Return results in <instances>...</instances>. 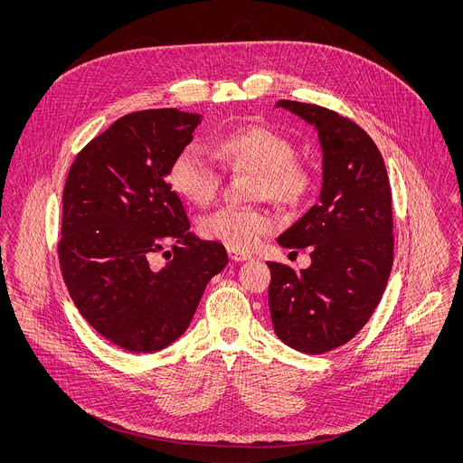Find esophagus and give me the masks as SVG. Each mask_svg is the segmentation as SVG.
I'll return each mask as SVG.
<instances>
[{"label":"esophagus","mask_w":463,"mask_h":463,"mask_svg":"<svg viewBox=\"0 0 463 463\" xmlns=\"http://www.w3.org/2000/svg\"><path fill=\"white\" fill-rule=\"evenodd\" d=\"M227 254H229V258H231L232 261H245V260L250 258L249 254H245V252H241V250H238V249H232V247H227Z\"/></svg>","instance_id":"1"}]
</instances>
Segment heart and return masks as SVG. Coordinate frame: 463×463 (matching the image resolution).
Segmentation results:
<instances>
[{"mask_svg":"<svg viewBox=\"0 0 463 463\" xmlns=\"http://www.w3.org/2000/svg\"><path fill=\"white\" fill-rule=\"evenodd\" d=\"M214 154L229 172L252 174L250 195L291 207L304 200L311 186L307 166L295 159V145L279 131L249 124L223 134ZM168 181L172 188L194 205H209L220 192L222 170L194 145L174 157ZM273 216L261 207H222L207 214L202 234L238 250H252L273 227Z\"/></svg>","mask_w":463,"mask_h":463,"instance_id":"heart-1","label":"heart"}]
</instances>
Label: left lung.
Masks as SVG:
<instances>
[{
	"label": "left lung",
	"instance_id": "1",
	"mask_svg": "<svg viewBox=\"0 0 463 463\" xmlns=\"http://www.w3.org/2000/svg\"><path fill=\"white\" fill-rule=\"evenodd\" d=\"M317 128L322 190L282 247H309L311 266L271 269L269 309L275 334L304 354H324L354 339L377 307L393 261L390 181L383 156L354 120L317 104L279 100Z\"/></svg>",
	"mask_w": 463,
	"mask_h": 463
}]
</instances>
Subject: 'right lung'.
Segmentation results:
<instances>
[{
    "label": "right lung",
    "mask_w": 463,
    "mask_h": 463,
    "mask_svg": "<svg viewBox=\"0 0 463 463\" xmlns=\"http://www.w3.org/2000/svg\"><path fill=\"white\" fill-rule=\"evenodd\" d=\"M200 117L175 108L128 113L79 152L65 179L63 282L82 317L128 352L152 354L181 337L229 261L222 243L190 231L166 179Z\"/></svg>",
    "instance_id": "right-lung-1"
}]
</instances>
